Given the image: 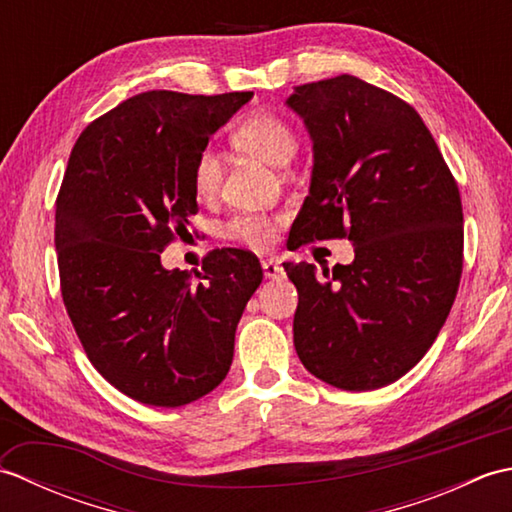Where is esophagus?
Here are the masks:
<instances>
[{
	"label": "esophagus",
	"mask_w": 512,
	"mask_h": 512,
	"mask_svg": "<svg viewBox=\"0 0 512 512\" xmlns=\"http://www.w3.org/2000/svg\"><path fill=\"white\" fill-rule=\"evenodd\" d=\"M262 268H264V277L266 279H281V277L286 275L284 273V266H281L279 262H275V259H264Z\"/></svg>",
	"instance_id": "34e87169"
}]
</instances>
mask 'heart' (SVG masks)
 <instances>
[{"mask_svg": "<svg viewBox=\"0 0 512 512\" xmlns=\"http://www.w3.org/2000/svg\"><path fill=\"white\" fill-rule=\"evenodd\" d=\"M233 143L239 149H244L246 154L264 160L273 167H286L297 151L295 129L284 118L270 112L248 114L233 129ZM191 180L198 198H213L220 191L222 160L215 149L204 147L195 156ZM224 233L237 244L264 250L275 242V222L262 213H242L226 224Z\"/></svg>", "mask_w": 512, "mask_h": 512, "instance_id": "b5f03b06", "label": "heart"}]
</instances>
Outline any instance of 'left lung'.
<instances>
[{"mask_svg":"<svg viewBox=\"0 0 512 512\" xmlns=\"http://www.w3.org/2000/svg\"><path fill=\"white\" fill-rule=\"evenodd\" d=\"M286 105L312 140L310 193L292 248L347 237L354 262L284 264L299 292L295 350L323 383L369 391L436 341L462 275L460 191L409 103L352 74L299 85Z\"/></svg>","mask_w":512,"mask_h":512,"instance_id":"obj_1","label":"left lung"}]
</instances>
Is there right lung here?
Here are the masks:
<instances>
[{
    "label": "right lung",
    "instance_id": "right-lung-1",
    "mask_svg": "<svg viewBox=\"0 0 512 512\" xmlns=\"http://www.w3.org/2000/svg\"><path fill=\"white\" fill-rule=\"evenodd\" d=\"M253 92L151 90L83 129L57 198L61 295L90 363L143 405L182 407L233 363L235 330L262 284L257 257L215 250L191 279L160 253L198 213L195 156Z\"/></svg>",
    "mask_w": 512,
    "mask_h": 512
}]
</instances>
